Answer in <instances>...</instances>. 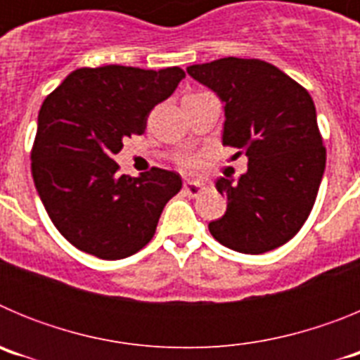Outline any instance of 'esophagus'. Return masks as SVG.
I'll return each instance as SVG.
<instances>
[{"instance_id": "esophagus-1", "label": "esophagus", "mask_w": 360, "mask_h": 360, "mask_svg": "<svg viewBox=\"0 0 360 360\" xmlns=\"http://www.w3.org/2000/svg\"><path fill=\"white\" fill-rule=\"evenodd\" d=\"M184 191H186L189 196L196 198V196H198L200 193L203 191V186L200 182H186V184H184Z\"/></svg>"}]
</instances>
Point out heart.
I'll list each match as a JSON object with an SVG mask.
<instances>
[{"instance_id": "1", "label": "heart", "mask_w": 360, "mask_h": 360, "mask_svg": "<svg viewBox=\"0 0 360 360\" xmlns=\"http://www.w3.org/2000/svg\"><path fill=\"white\" fill-rule=\"evenodd\" d=\"M180 162H182L184 167H193V165L196 164V158H193V157H184Z\"/></svg>"}]
</instances>
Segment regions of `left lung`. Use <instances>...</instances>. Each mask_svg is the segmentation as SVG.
Listing matches in <instances>:
<instances>
[{
  "mask_svg": "<svg viewBox=\"0 0 360 360\" xmlns=\"http://www.w3.org/2000/svg\"><path fill=\"white\" fill-rule=\"evenodd\" d=\"M187 73L225 104L224 146L249 158L238 182H216L229 203L209 224L212 238L243 254L278 249L307 221L326 165L310 94L259 59L224 57L189 66Z\"/></svg>",
  "mask_w": 360,
  "mask_h": 360,
  "instance_id": "8db88e82",
  "label": "left lung"
}]
</instances>
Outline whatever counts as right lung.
<instances>
[{"instance_id":"add662e5","label":"right lung","mask_w":360,"mask_h":360,"mask_svg":"<svg viewBox=\"0 0 360 360\" xmlns=\"http://www.w3.org/2000/svg\"><path fill=\"white\" fill-rule=\"evenodd\" d=\"M186 77L182 68L108 65L72 72L44 98L32 146V176L57 231L79 250L122 259L151 241L178 191L174 171L119 176L113 155L142 135L149 111Z\"/></svg>"}]
</instances>
